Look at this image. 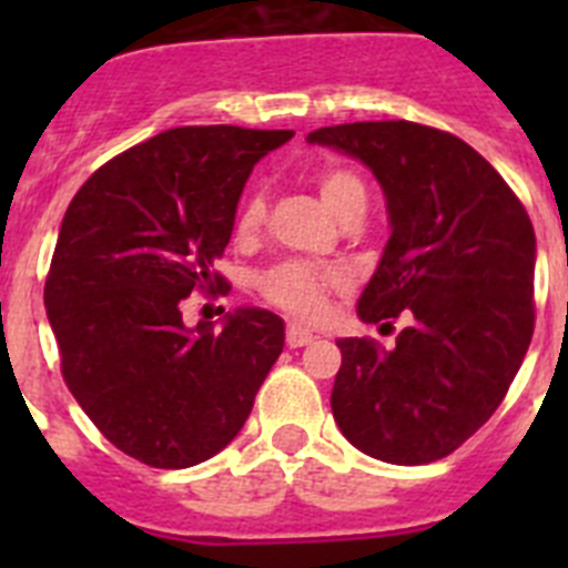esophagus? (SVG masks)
<instances>
[{"mask_svg": "<svg viewBox=\"0 0 568 568\" xmlns=\"http://www.w3.org/2000/svg\"><path fill=\"white\" fill-rule=\"evenodd\" d=\"M315 335L310 333L307 327H301V324H290L287 327V344L290 346H307Z\"/></svg>", "mask_w": 568, "mask_h": 568, "instance_id": "obj_1", "label": "esophagus"}]
</instances>
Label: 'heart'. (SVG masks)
<instances>
[{"label": "heart", "instance_id": "obj_1", "mask_svg": "<svg viewBox=\"0 0 568 568\" xmlns=\"http://www.w3.org/2000/svg\"><path fill=\"white\" fill-rule=\"evenodd\" d=\"M318 193L324 207L333 215H338L349 202L364 199V184L353 173H346V170H329V173L318 179ZM261 215H264L261 199L253 195V199L244 202L239 219H235V233L241 239H250L258 230ZM338 284L341 273H335V270L315 267V264H307V261H284V264L261 275L258 287L261 293L267 295V301H273L275 307H281L284 313L313 321L324 315L329 290L338 287Z\"/></svg>", "mask_w": 568, "mask_h": 568}]
</instances>
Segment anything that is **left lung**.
Returning <instances> with one entry per match:
<instances>
[{"label": "left lung", "instance_id": "1", "mask_svg": "<svg viewBox=\"0 0 568 568\" xmlns=\"http://www.w3.org/2000/svg\"><path fill=\"white\" fill-rule=\"evenodd\" d=\"M307 144L364 164L389 241L358 298L375 324L409 315L393 349L341 338L333 418L369 458H446L504 400L535 329L538 241L518 195L458 135L415 122L321 128Z\"/></svg>", "mask_w": 568, "mask_h": 568}]
</instances>
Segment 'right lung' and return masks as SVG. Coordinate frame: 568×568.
<instances>
[{
  "label": "right lung",
  "instance_id": "obj_1",
  "mask_svg": "<svg viewBox=\"0 0 568 568\" xmlns=\"http://www.w3.org/2000/svg\"><path fill=\"white\" fill-rule=\"evenodd\" d=\"M293 130L173 128L90 175L62 219L44 284L70 393L104 438L155 469H187L241 433L284 321L239 307L222 329L182 321L230 244L241 190Z\"/></svg>",
  "mask_w": 568,
  "mask_h": 568
}]
</instances>
